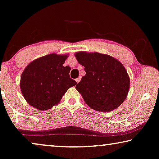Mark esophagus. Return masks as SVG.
I'll list each match as a JSON object with an SVG mask.
<instances>
[{"label": "esophagus", "mask_w": 159, "mask_h": 159, "mask_svg": "<svg viewBox=\"0 0 159 159\" xmlns=\"http://www.w3.org/2000/svg\"><path fill=\"white\" fill-rule=\"evenodd\" d=\"M80 80H81V78H80V77H78V78H77V79H76L75 80H76V82H77V83H78V82H79L80 81Z\"/></svg>", "instance_id": "34e87169"}]
</instances>
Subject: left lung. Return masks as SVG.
Wrapping results in <instances>:
<instances>
[{
    "mask_svg": "<svg viewBox=\"0 0 159 159\" xmlns=\"http://www.w3.org/2000/svg\"><path fill=\"white\" fill-rule=\"evenodd\" d=\"M86 75L76 85L84 101L98 111H111L127 98L129 77L122 64L106 54L80 51L75 53Z\"/></svg>",
    "mask_w": 159,
    "mask_h": 159,
    "instance_id": "left-lung-1",
    "label": "left lung"
}]
</instances>
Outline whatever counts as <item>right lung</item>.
<instances>
[{
  "label": "right lung",
  "instance_id": "right-lung-1",
  "mask_svg": "<svg viewBox=\"0 0 159 159\" xmlns=\"http://www.w3.org/2000/svg\"><path fill=\"white\" fill-rule=\"evenodd\" d=\"M68 56L51 53L32 61L21 74L20 88L30 105L41 111L57 105L69 88L77 84L71 79L69 66H64Z\"/></svg>",
  "mask_w": 159,
  "mask_h": 159
}]
</instances>
